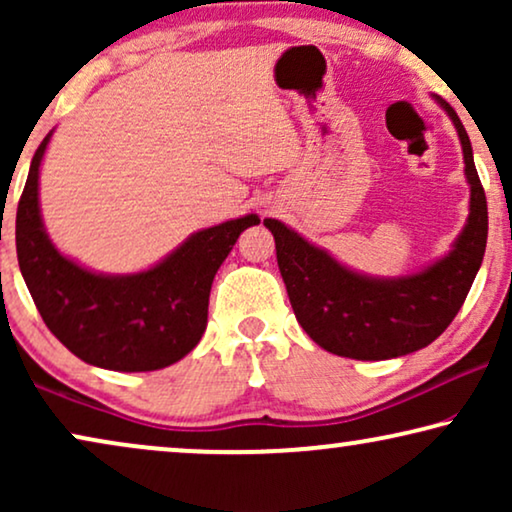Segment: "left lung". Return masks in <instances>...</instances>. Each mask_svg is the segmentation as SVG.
Wrapping results in <instances>:
<instances>
[{
	"instance_id": "8db88e82",
	"label": "left lung",
	"mask_w": 512,
	"mask_h": 512,
	"mask_svg": "<svg viewBox=\"0 0 512 512\" xmlns=\"http://www.w3.org/2000/svg\"><path fill=\"white\" fill-rule=\"evenodd\" d=\"M436 102L457 128L471 186V212L450 254L415 275L368 277L340 265L282 221H263L275 235L279 272L298 324L326 352L359 361L417 352L452 324L471 291L487 247V198L457 111L443 97Z\"/></svg>"
}]
</instances>
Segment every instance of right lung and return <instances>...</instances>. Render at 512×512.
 <instances>
[{
    "mask_svg": "<svg viewBox=\"0 0 512 512\" xmlns=\"http://www.w3.org/2000/svg\"><path fill=\"white\" fill-rule=\"evenodd\" d=\"M53 132L34 153L16 212V251L34 305L55 338L90 366L144 373L172 366L207 328L209 291L256 214L198 230L170 256L135 275H102L62 256L39 212V167Z\"/></svg>",
    "mask_w": 512,
    "mask_h": 512,
    "instance_id": "right-lung-1",
    "label": "right lung"
}]
</instances>
